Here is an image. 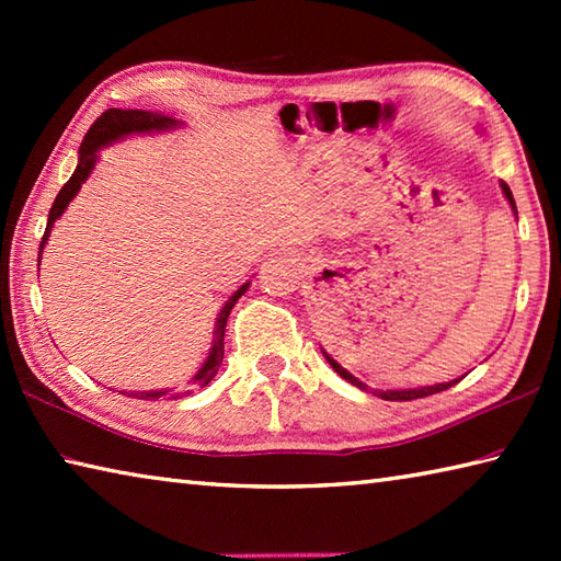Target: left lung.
Here are the masks:
<instances>
[{"label":"left lung","mask_w":561,"mask_h":561,"mask_svg":"<svg viewBox=\"0 0 561 561\" xmlns=\"http://www.w3.org/2000/svg\"><path fill=\"white\" fill-rule=\"evenodd\" d=\"M500 187H502V195H505V201H507V203H510V207H512V213H515V217H517V205H515V197H512V190L507 187V183H502V180H500ZM321 354H324V358L329 360V366L334 368V371H336L341 378H344V381H348L351 386L360 388V391H368V386H366L364 381H358V378H356L354 374H348L346 368L341 366L336 358H331L324 348H321ZM458 381H460V378H455V381H448V383L421 386V388H401V391H376V393L381 396L383 401H413V398H425V396L440 393V391H445V388H450V386H455Z\"/></svg>","instance_id":"left-lung-1"}]
</instances>
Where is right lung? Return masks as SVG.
I'll return each mask as SVG.
<instances>
[{"label": "right lung", "mask_w": 561, "mask_h": 561, "mask_svg": "<svg viewBox=\"0 0 561 561\" xmlns=\"http://www.w3.org/2000/svg\"><path fill=\"white\" fill-rule=\"evenodd\" d=\"M180 126H183V121L175 118V116H165V113H158V111L108 108L106 113H101V118H96V123H93L87 136H83V144L79 148V163H76L73 175L69 178V183H66L59 190V195H56V201L51 205L49 220H46V232H44L42 244H39V262H42L44 244H46V240H49L54 222L59 220V217L66 213V207H69V203L73 201V197L79 195L81 185L87 183L89 175L93 173V168H96L103 148L111 146V144H118V140L128 138V136H148V133H165V130H175ZM250 284L252 282H244L242 287L237 289L232 297L225 301V307L220 309V314H217L210 354H207V358L203 360V366L197 368L195 376H193V386L195 388H203V386L210 383L213 378H215V374H217V368H220L222 356H225V324H227V317H230V311H232V307L237 304V299H240L242 294L250 289ZM187 393L190 391L180 393V396H187ZM123 396H133V398H144V401H150V398L168 396V388H160V391H123Z\"/></svg>", "instance_id": "right-lung-1"}]
</instances>
